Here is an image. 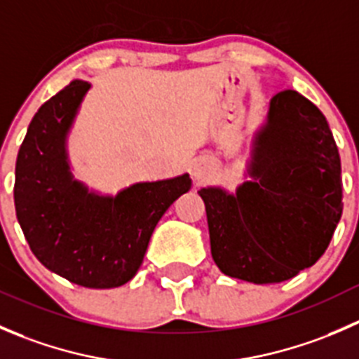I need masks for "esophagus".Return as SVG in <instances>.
I'll use <instances>...</instances> for the list:
<instances>
[{
  "instance_id": "1",
  "label": "esophagus",
  "mask_w": 359,
  "mask_h": 359,
  "mask_svg": "<svg viewBox=\"0 0 359 359\" xmlns=\"http://www.w3.org/2000/svg\"><path fill=\"white\" fill-rule=\"evenodd\" d=\"M194 177H196L198 180L203 179V177H205V168H203V166H196V168H194Z\"/></svg>"
}]
</instances>
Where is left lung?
<instances>
[{
	"label": "left lung",
	"mask_w": 359,
	"mask_h": 359,
	"mask_svg": "<svg viewBox=\"0 0 359 359\" xmlns=\"http://www.w3.org/2000/svg\"><path fill=\"white\" fill-rule=\"evenodd\" d=\"M247 172L236 193L198 191L212 257L231 278L281 283L316 264L342 215L340 156L323 112L293 90L276 93Z\"/></svg>",
	"instance_id": "obj_1"
}]
</instances>
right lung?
I'll list each match as a JSON object with an SVG mask.
<instances>
[{
    "label": "right lung",
    "mask_w": 359,
    "mask_h": 359,
    "mask_svg": "<svg viewBox=\"0 0 359 359\" xmlns=\"http://www.w3.org/2000/svg\"><path fill=\"white\" fill-rule=\"evenodd\" d=\"M90 88L74 79L36 112L17 156L13 200L25 240L46 269L86 288H114L135 276L154 227L191 189V177L137 182L116 196L76 180L67 135Z\"/></svg>",
    "instance_id": "right-lung-1"
}]
</instances>
